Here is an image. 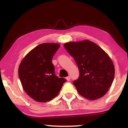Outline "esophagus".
<instances>
[{
	"label": "esophagus",
	"instance_id": "34e87169",
	"mask_svg": "<svg viewBox=\"0 0 128 128\" xmlns=\"http://www.w3.org/2000/svg\"><path fill=\"white\" fill-rule=\"evenodd\" d=\"M66 79L68 80V81H69L70 80V76H68V77H66Z\"/></svg>",
	"mask_w": 128,
	"mask_h": 128
}]
</instances>
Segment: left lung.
<instances>
[{"label":"left lung","mask_w":128,"mask_h":128,"mask_svg":"<svg viewBox=\"0 0 128 128\" xmlns=\"http://www.w3.org/2000/svg\"><path fill=\"white\" fill-rule=\"evenodd\" d=\"M64 46L79 69V77L73 82L78 93L90 100L104 96L115 76L114 65L108 54L87 40L65 43Z\"/></svg>","instance_id":"1"}]
</instances>
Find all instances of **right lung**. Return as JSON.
<instances>
[{"label": "right lung", "mask_w": 128, "mask_h": 128, "mask_svg": "<svg viewBox=\"0 0 128 128\" xmlns=\"http://www.w3.org/2000/svg\"><path fill=\"white\" fill-rule=\"evenodd\" d=\"M60 45L44 43L35 47L24 58L18 76L26 93L37 102H46L55 97L66 81L55 74L52 59Z\"/></svg>", "instance_id": "right-lung-1"}]
</instances>
